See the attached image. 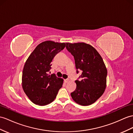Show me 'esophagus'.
<instances>
[{"label":"esophagus","mask_w":133,"mask_h":133,"mask_svg":"<svg viewBox=\"0 0 133 133\" xmlns=\"http://www.w3.org/2000/svg\"><path fill=\"white\" fill-rule=\"evenodd\" d=\"M69 79H65V83H67L69 82Z\"/></svg>","instance_id":"obj_1"}]
</instances>
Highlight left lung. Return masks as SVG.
I'll use <instances>...</instances> for the list:
<instances>
[{
  "label": "left lung",
  "mask_w": 133,
  "mask_h": 133,
  "mask_svg": "<svg viewBox=\"0 0 133 133\" xmlns=\"http://www.w3.org/2000/svg\"><path fill=\"white\" fill-rule=\"evenodd\" d=\"M67 50L74 56L77 73L81 70L79 80L75 81L76 90L71 93L77 104L89 105L104 93L107 70L101 56L91 45L85 43H66Z\"/></svg>",
  "instance_id": "left-lung-1"
}]
</instances>
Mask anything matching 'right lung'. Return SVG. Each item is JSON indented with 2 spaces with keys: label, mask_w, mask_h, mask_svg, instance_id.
<instances>
[{
  "label": "right lung",
  "mask_w": 133,
  "mask_h": 133,
  "mask_svg": "<svg viewBox=\"0 0 133 133\" xmlns=\"http://www.w3.org/2000/svg\"><path fill=\"white\" fill-rule=\"evenodd\" d=\"M66 46L65 43L47 41L38 44L24 65L22 86L34 104L46 105L52 102L63 86V79L55 74L48 75L51 62Z\"/></svg>",
  "instance_id": "1"
}]
</instances>
